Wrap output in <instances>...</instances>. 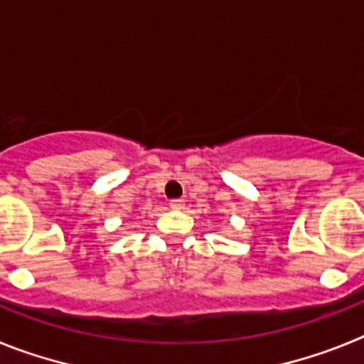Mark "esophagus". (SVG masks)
<instances>
[{
    "mask_svg": "<svg viewBox=\"0 0 364 364\" xmlns=\"http://www.w3.org/2000/svg\"><path fill=\"white\" fill-rule=\"evenodd\" d=\"M186 202L182 200V198H175V200H171V208L173 210H182L184 208Z\"/></svg>",
    "mask_w": 364,
    "mask_h": 364,
    "instance_id": "esophagus-1",
    "label": "esophagus"
}]
</instances>
